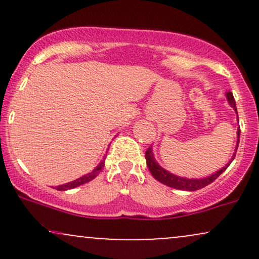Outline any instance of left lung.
Segmentation results:
<instances>
[{"label": "left lung", "mask_w": 259, "mask_h": 259, "mask_svg": "<svg viewBox=\"0 0 259 259\" xmlns=\"http://www.w3.org/2000/svg\"><path fill=\"white\" fill-rule=\"evenodd\" d=\"M227 99L229 101V103H230V106L233 107L234 111L236 112L237 114V109H236V103H235V99L233 96V94H231L230 91L227 92ZM239 141H240V129L237 130V144H236V150L237 147H239ZM236 150H235V153H236ZM235 153L233 156V158H231L230 163L233 162L234 158H235ZM145 158H146V163H147V167L150 169L151 174H152V177L154 178L156 180H158L159 183L164 184V185H167L169 187H173V189H178V190H184V191H196V190H200L202 187H206L207 185H209V184H212L213 181H214L217 178L221 175L223 171L225 170L229 167V164L225 165V167H223L221 170H218L217 173L209 175V177L207 178H203V179H187V178H181V177H178V175L175 174H171L169 173L168 170H165L164 168H162L158 163L156 162V159H154V156H153V152H152V147H148L147 151L145 152Z\"/></svg>", "instance_id": "left-lung-1"}]
</instances>
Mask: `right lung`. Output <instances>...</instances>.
<instances>
[{
    "label": "right lung",
    "instance_id": "right-lung-1",
    "mask_svg": "<svg viewBox=\"0 0 259 259\" xmlns=\"http://www.w3.org/2000/svg\"><path fill=\"white\" fill-rule=\"evenodd\" d=\"M103 167H105V158H103V160H101L100 164L97 165V167L95 168L94 170L91 171V173H89V174H86V175H82V177H80L79 179H76V180H74V181H70V183H67V184H63V185L56 186V190H58V191H65V190L74 189V187H78L80 185H82V184L89 183V181H91L92 179H95V178H96L97 175L100 174V171L102 170Z\"/></svg>",
    "mask_w": 259,
    "mask_h": 259
}]
</instances>
